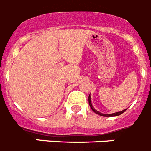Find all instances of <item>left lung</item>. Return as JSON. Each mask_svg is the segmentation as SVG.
Returning a JSON list of instances; mask_svg holds the SVG:
<instances>
[{
    "label": "left lung",
    "instance_id": "obj_1",
    "mask_svg": "<svg viewBox=\"0 0 151 151\" xmlns=\"http://www.w3.org/2000/svg\"><path fill=\"white\" fill-rule=\"evenodd\" d=\"M88 103H89V105H90L91 108V110H93V111H94V113H97V114H98V115L101 116H106V117L118 116L121 115L122 113H123L124 112H125V110H126V109H125V110H122V111L117 112V113H110V114H104V113H100V112H98V111H97V110H96L95 109H94V106H93V105H92V104H91V94H89V96H88Z\"/></svg>",
    "mask_w": 151,
    "mask_h": 151
}]
</instances>
